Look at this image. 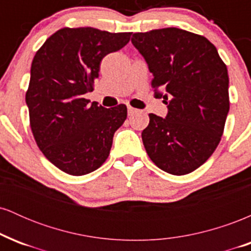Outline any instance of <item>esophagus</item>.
Wrapping results in <instances>:
<instances>
[{
  "instance_id": "obj_1",
  "label": "esophagus",
  "mask_w": 251,
  "mask_h": 251,
  "mask_svg": "<svg viewBox=\"0 0 251 251\" xmlns=\"http://www.w3.org/2000/svg\"><path fill=\"white\" fill-rule=\"evenodd\" d=\"M127 111H128V116H132V114H134L135 112H137V109L133 108V107H131V106H128Z\"/></svg>"
}]
</instances>
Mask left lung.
Here are the masks:
<instances>
[{
  "label": "left lung",
  "mask_w": 251,
  "mask_h": 251,
  "mask_svg": "<svg viewBox=\"0 0 251 251\" xmlns=\"http://www.w3.org/2000/svg\"><path fill=\"white\" fill-rule=\"evenodd\" d=\"M131 41L153 74L152 87L165 91L169 109L166 118L149 114L146 152L163 171L188 175L221 142L230 107L226 63L206 37L179 28L135 33Z\"/></svg>",
  "instance_id": "obj_1"
}]
</instances>
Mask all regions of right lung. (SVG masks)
<instances>
[{"label":"right lung","instance_id":"add662e5","mask_svg":"<svg viewBox=\"0 0 251 251\" xmlns=\"http://www.w3.org/2000/svg\"><path fill=\"white\" fill-rule=\"evenodd\" d=\"M131 33L92 27L62 28L48 37L31 62L25 93L30 128L41 152L57 169L83 176L107 159L114 132L127 117L124 103L105 108L89 103L100 62L122 50Z\"/></svg>","mask_w":251,"mask_h":251}]
</instances>
